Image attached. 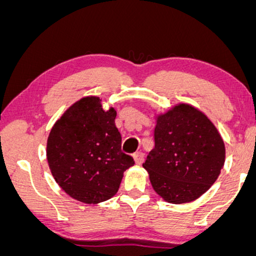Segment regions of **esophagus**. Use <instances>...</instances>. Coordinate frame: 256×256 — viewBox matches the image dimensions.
<instances>
[{
    "label": "esophagus",
    "mask_w": 256,
    "mask_h": 256,
    "mask_svg": "<svg viewBox=\"0 0 256 256\" xmlns=\"http://www.w3.org/2000/svg\"><path fill=\"white\" fill-rule=\"evenodd\" d=\"M132 157H134V160H135L136 164H142L143 160H144V156H143V154L141 152H135L134 155H132Z\"/></svg>",
    "instance_id": "34e87169"
}]
</instances>
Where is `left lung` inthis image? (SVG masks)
<instances>
[{"label":"left lung","mask_w":256,"mask_h":256,"mask_svg":"<svg viewBox=\"0 0 256 256\" xmlns=\"http://www.w3.org/2000/svg\"><path fill=\"white\" fill-rule=\"evenodd\" d=\"M155 148L142 164L154 191L170 204L204 194L225 163V143L208 115L180 102L155 115Z\"/></svg>","instance_id":"left-lung-1"}]
</instances>
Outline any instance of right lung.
<instances>
[{
    "label": "right lung",
    "mask_w": 256,
    "mask_h": 256,
    "mask_svg": "<svg viewBox=\"0 0 256 256\" xmlns=\"http://www.w3.org/2000/svg\"><path fill=\"white\" fill-rule=\"evenodd\" d=\"M99 96L76 101L52 126L46 160L56 183L76 200L99 204L116 194L124 172L134 166L121 152L116 110Z\"/></svg>",
    "instance_id": "obj_1"
}]
</instances>
